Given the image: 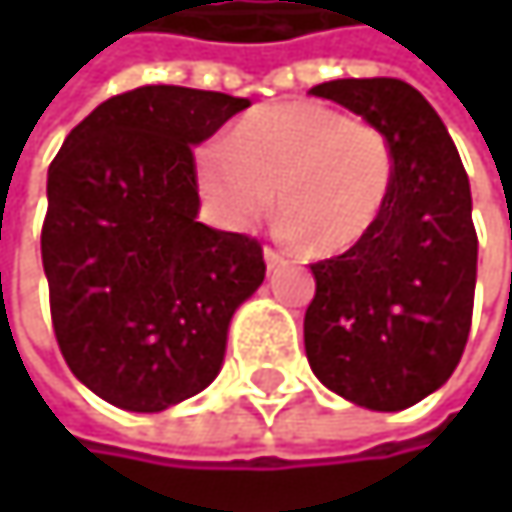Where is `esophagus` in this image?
Returning a JSON list of instances; mask_svg holds the SVG:
<instances>
[{
  "label": "esophagus",
  "mask_w": 512,
  "mask_h": 512,
  "mask_svg": "<svg viewBox=\"0 0 512 512\" xmlns=\"http://www.w3.org/2000/svg\"><path fill=\"white\" fill-rule=\"evenodd\" d=\"M263 260H266V266H269V269H275V266H278V263H281L284 257L278 255L275 249H269V246H266V249H263Z\"/></svg>",
  "instance_id": "esophagus-1"
}]
</instances>
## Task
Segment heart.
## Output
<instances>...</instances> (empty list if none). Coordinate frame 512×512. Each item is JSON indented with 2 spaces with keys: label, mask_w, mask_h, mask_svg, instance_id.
<instances>
[{
  "label": "heart",
  "mask_w": 512,
  "mask_h": 512,
  "mask_svg": "<svg viewBox=\"0 0 512 512\" xmlns=\"http://www.w3.org/2000/svg\"><path fill=\"white\" fill-rule=\"evenodd\" d=\"M195 180L225 228L249 231L278 204L287 240L335 257L379 228L394 189V151L373 124L293 100L255 109L228 142L204 145Z\"/></svg>",
  "instance_id": "obj_1"
}]
</instances>
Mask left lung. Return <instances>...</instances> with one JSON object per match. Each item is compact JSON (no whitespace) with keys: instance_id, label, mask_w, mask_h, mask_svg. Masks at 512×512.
<instances>
[{"instance_id":"left-lung-1","label":"left lung","mask_w":512,"mask_h":512,"mask_svg":"<svg viewBox=\"0 0 512 512\" xmlns=\"http://www.w3.org/2000/svg\"><path fill=\"white\" fill-rule=\"evenodd\" d=\"M311 94L385 133L394 189L364 246L311 263L305 356L344 400L400 412L451 379L468 341L477 281L468 174L448 127L409 82L332 79Z\"/></svg>"}]
</instances>
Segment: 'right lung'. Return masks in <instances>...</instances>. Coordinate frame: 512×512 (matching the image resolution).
Segmentation results:
<instances>
[{"label": "right lung", "instance_id": "add662e5", "mask_svg": "<svg viewBox=\"0 0 512 512\" xmlns=\"http://www.w3.org/2000/svg\"><path fill=\"white\" fill-rule=\"evenodd\" d=\"M246 97L142 85L70 130L47 174L41 257L73 376L127 412H162L222 370L234 311L263 284L260 243L198 222L192 148Z\"/></svg>", "mask_w": 512, "mask_h": 512}]
</instances>
